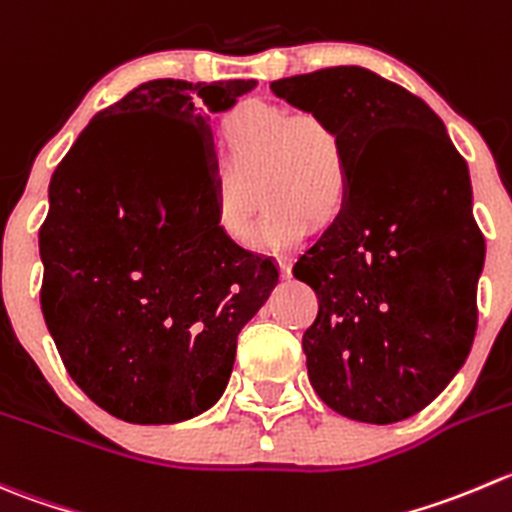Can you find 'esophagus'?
I'll list each match as a JSON object with an SVG mask.
<instances>
[{
	"label": "esophagus",
	"instance_id": "obj_1",
	"mask_svg": "<svg viewBox=\"0 0 512 512\" xmlns=\"http://www.w3.org/2000/svg\"><path fill=\"white\" fill-rule=\"evenodd\" d=\"M277 265H280V275L282 277H290V272H292L290 257H277Z\"/></svg>",
	"mask_w": 512,
	"mask_h": 512
}]
</instances>
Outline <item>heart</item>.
Wrapping results in <instances>:
<instances>
[{"label": "heart", "mask_w": 512, "mask_h": 512, "mask_svg": "<svg viewBox=\"0 0 512 512\" xmlns=\"http://www.w3.org/2000/svg\"><path fill=\"white\" fill-rule=\"evenodd\" d=\"M227 165L215 180V225L247 245L257 212L255 187L267 212L257 227L260 250H290L310 235L315 217L332 220L350 185L340 132L317 112L247 99L222 122Z\"/></svg>", "instance_id": "obj_1"}]
</instances>
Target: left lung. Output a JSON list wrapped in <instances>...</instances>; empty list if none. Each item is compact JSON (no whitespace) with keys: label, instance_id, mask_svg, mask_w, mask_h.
Masks as SVG:
<instances>
[{"label":"left lung","instance_id":"1","mask_svg":"<svg viewBox=\"0 0 512 512\" xmlns=\"http://www.w3.org/2000/svg\"><path fill=\"white\" fill-rule=\"evenodd\" d=\"M270 89L340 132L350 172L340 215L292 267L320 300L307 375L335 413L398 423L448 388L473 345L485 240L468 165L423 99L365 67Z\"/></svg>","mask_w":512,"mask_h":512}]
</instances>
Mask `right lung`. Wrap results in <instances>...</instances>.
<instances>
[{"label": "right lung", "instance_id": "right-lung-1", "mask_svg": "<svg viewBox=\"0 0 512 512\" xmlns=\"http://www.w3.org/2000/svg\"><path fill=\"white\" fill-rule=\"evenodd\" d=\"M255 79H152L84 127L49 182L42 312L89 400L137 425L222 398L237 335L277 285L215 225L210 117Z\"/></svg>", "mask_w": 512, "mask_h": 512}]
</instances>
